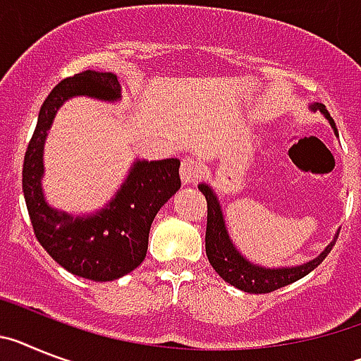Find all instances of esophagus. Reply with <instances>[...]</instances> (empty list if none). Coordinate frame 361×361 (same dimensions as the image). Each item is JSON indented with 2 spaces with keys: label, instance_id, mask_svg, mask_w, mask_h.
Returning <instances> with one entry per match:
<instances>
[{
  "label": "esophagus",
  "instance_id": "esophagus-1",
  "mask_svg": "<svg viewBox=\"0 0 361 361\" xmlns=\"http://www.w3.org/2000/svg\"><path fill=\"white\" fill-rule=\"evenodd\" d=\"M181 181L183 185H196L202 178V165L194 158H185L180 167Z\"/></svg>",
  "mask_w": 361,
  "mask_h": 361
}]
</instances>
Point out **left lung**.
Here are the masks:
<instances>
[{
    "instance_id": "left-lung-1",
    "label": "left lung",
    "mask_w": 361,
    "mask_h": 361,
    "mask_svg": "<svg viewBox=\"0 0 361 361\" xmlns=\"http://www.w3.org/2000/svg\"><path fill=\"white\" fill-rule=\"evenodd\" d=\"M312 111H319L322 114L331 121L332 128L336 130V125L332 121L331 114L327 112L325 105L322 103H312ZM198 189L202 190L203 196L207 200V233H205V250L207 258L214 267V271L224 278L227 283L234 285L240 290L252 294H265L272 293V290L285 287V285L294 283L296 280L307 276L311 271H314L319 263L327 258L331 252L334 241H336L338 234L334 240L329 243L324 249V252L316 256L311 262L298 265V267H280V269H269L250 263L249 259L241 256L240 250L234 247L233 240L228 236V231L225 227L224 212L219 207L218 196L214 190L211 189V185L202 183L198 185Z\"/></svg>"
}]
</instances>
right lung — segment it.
<instances>
[{"label":"right lung","mask_w":361,"mask_h":361,"mask_svg":"<svg viewBox=\"0 0 361 361\" xmlns=\"http://www.w3.org/2000/svg\"><path fill=\"white\" fill-rule=\"evenodd\" d=\"M120 92L112 72L83 71L59 81L43 102L23 161L25 203L37 241L61 267L94 281L118 280L145 259L150 225L181 187L180 159H136L114 198L96 214L72 216L45 202L43 147L59 106L74 96L116 102Z\"/></svg>","instance_id":"1"}]
</instances>
